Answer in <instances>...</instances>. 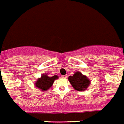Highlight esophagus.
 Returning a JSON list of instances; mask_svg holds the SVG:
<instances>
[{
    "label": "esophagus",
    "mask_w": 124,
    "mask_h": 124,
    "mask_svg": "<svg viewBox=\"0 0 124 124\" xmlns=\"http://www.w3.org/2000/svg\"><path fill=\"white\" fill-rule=\"evenodd\" d=\"M62 77L64 78H67V76H66V75H63V76H62Z\"/></svg>",
    "instance_id": "1"
}]
</instances>
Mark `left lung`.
I'll return each instance as SVG.
<instances>
[{
  "mask_svg": "<svg viewBox=\"0 0 124 124\" xmlns=\"http://www.w3.org/2000/svg\"><path fill=\"white\" fill-rule=\"evenodd\" d=\"M68 80L73 87L78 91L86 90L90 83V81L87 77L82 75L80 72H77L72 77H69Z\"/></svg>",
  "mask_w": 124,
  "mask_h": 124,
  "instance_id": "1",
  "label": "left lung"
}]
</instances>
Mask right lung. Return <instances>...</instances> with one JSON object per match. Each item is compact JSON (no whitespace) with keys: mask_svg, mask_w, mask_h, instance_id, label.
I'll return each mask as SVG.
<instances>
[{"mask_svg":"<svg viewBox=\"0 0 124 124\" xmlns=\"http://www.w3.org/2000/svg\"><path fill=\"white\" fill-rule=\"evenodd\" d=\"M56 79H58V76L56 75H54L52 77H49L45 74V75L41 76L40 78H38L36 83H35V85L38 88H39V89H41L43 91H46L49 89V88L52 86L54 81Z\"/></svg>","mask_w":124,"mask_h":124,"instance_id":"add662e5","label":"right lung"}]
</instances>
